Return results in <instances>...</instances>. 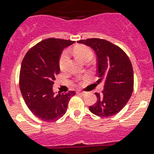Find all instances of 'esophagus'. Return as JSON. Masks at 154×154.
Here are the masks:
<instances>
[{
	"instance_id": "1",
	"label": "esophagus",
	"mask_w": 154,
	"mask_h": 154,
	"mask_svg": "<svg viewBox=\"0 0 154 154\" xmlns=\"http://www.w3.org/2000/svg\"><path fill=\"white\" fill-rule=\"evenodd\" d=\"M77 93H78V94L83 95V96H84V95L86 94V93H85V92H81V91H78V92H77Z\"/></svg>"
}]
</instances>
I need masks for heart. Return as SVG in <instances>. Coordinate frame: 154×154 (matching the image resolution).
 <instances>
[{"instance_id":"b5f03b06","label":"heart","mask_w":154,"mask_h":154,"mask_svg":"<svg viewBox=\"0 0 154 154\" xmlns=\"http://www.w3.org/2000/svg\"><path fill=\"white\" fill-rule=\"evenodd\" d=\"M73 52L76 57H78L79 59H81L84 62L88 59L91 60L92 57V51L88 46L77 45L73 48ZM69 61H70V54L68 51H63L59 58V67L62 71L66 70Z\"/></svg>"}]
</instances>
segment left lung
Listing matches in <instances>:
<instances>
[{
	"mask_svg": "<svg viewBox=\"0 0 154 154\" xmlns=\"http://www.w3.org/2000/svg\"><path fill=\"white\" fill-rule=\"evenodd\" d=\"M95 51L97 59L98 82L105 80L101 93L96 92L97 102L89 106L92 114L110 117L127 105L132 94L134 75L129 57L122 48L108 40L91 38L79 40Z\"/></svg>",
	"mask_w": 154,
	"mask_h": 154,
	"instance_id": "8db88e82",
	"label": "left lung"
}]
</instances>
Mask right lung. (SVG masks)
<instances>
[{
	"label": "right lung",
	"mask_w": 154,
	"mask_h": 154,
	"mask_svg": "<svg viewBox=\"0 0 154 154\" xmlns=\"http://www.w3.org/2000/svg\"><path fill=\"white\" fill-rule=\"evenodd\" d=\"M75 41L55 38L43 40L27 51L22 62L19 88L26 106L45 122H55L66 112L75 91L55 95L53 85L60 73L59 58Z\"/></svg>",
	"instance_id": "obj_1"
}]
</instances>
